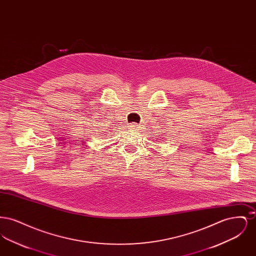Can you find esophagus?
Returning <instances> with one entry per match:
<instances>
[{
	"label": "esophagus",
	"instance_id": "34e87169",
	"mask_svg": "<svg viewBox=\"0 0 256 256\" xmlns=\"http://www.w3.org/2000/svg\"><path fill=\"white\" fill-rule=\"evenodd\" d=\"M136 126H136L135 124H130V128H135Z\"/></svg>",
	"mask_w": 256,
	"mask_h": 256
}]
</instances>
